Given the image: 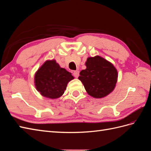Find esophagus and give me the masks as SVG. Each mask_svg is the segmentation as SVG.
<instances>
[{"label": "esophagus", "mask_w": 151, "mask_h": 151, "mask_svg": "<svg viewBox=\"0 0 151 151\" xmlns=\"http://www.w3.org/2000/svg\"><path fill=\"white\" fill-rule=\"evenodd\" d=\"M73 76L75 77V78H78V77H79V72L78 70H76V71L73 72Z\"/></svg>", "instance_id": "1"}]
</instances>
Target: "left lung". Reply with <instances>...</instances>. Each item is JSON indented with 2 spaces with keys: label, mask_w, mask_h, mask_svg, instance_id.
Masks as SVG:
<instances>
[{
  "label": "left lung",
  "mask_w": 151,
  "mask_h": 151,
  "mask_svg": "<svg viewBox=\"0 0 151 151\" xmlns=\"http://www.w3.org/2000/svg\"><path fill=\"white\" fill-rule=\"evenodd\" d=\"M86 69L80 72L78 79L82 82L88 94L95 99L107 96L115 89L118 72L114 65L100 56L89 57Z\"/></svg>",
  "instance_id": "left-lung-1"
}]
</instances>
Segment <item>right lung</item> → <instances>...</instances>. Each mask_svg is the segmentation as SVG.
<instances>
[{"label": "right lung", "mask_w": 151, "mask_h": 151, "mask_svg": "<svg viewBox=\"0 0 151 151\" xmlns=\"http://www.w3.org/2000/svg\"><path fill=\"white\" fill-rule=\"evenodd\" d=\"M73 79L72 73L56 60H47L35 73V86L43 97L56 99L63 95L68 83Z\"/></svg>", "instance_id": "right-lung-1"}]
</instances>
